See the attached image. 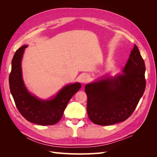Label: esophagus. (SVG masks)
<instances>
[{
	"label": "esophagus",
	"instance_id": "34e87169",
	"mask_svg": "<svg viewBox=\"0 0 157 157\" xmlns=\"http://www.w3.org/2000/svg\"><path fill=\"white\" fill-rule=\"evenodd\" d=\"M89 79H90L89 76L87 75H84L80 77V81H81V82L82 83H86L88 81Z\"/></svg>",
	"mask_w": 157,
	"mask_h": 157
}]
</instances>
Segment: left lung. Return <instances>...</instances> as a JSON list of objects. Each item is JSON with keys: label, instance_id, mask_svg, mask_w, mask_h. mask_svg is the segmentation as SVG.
Segmentation results:
<instances>
[{"label": "left lung", "instance_id": "obj_1", "mask_svg": "<svg viewBox=\"0 0 157 157\" xmlns=\"http://www.w3.org/2000/svg\"><path fill=\"white\" fill-rule=\"evenodd\" d=\"M145 72L144 60L134 45L122 75L86 84L85 92L90 121L109 126L129 118L144 93Z\"/></svg>", "mask_w": 157, "mask_h": 157}]
</instances>
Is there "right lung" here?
Listing matches in <instances>:
<instances>
[{
  "label": "right lung",
  "mask_w": 157,
  "mask_h": 157,
  "mask_svg": "<svg viewBox=\"0 0 157 157\" xmlns=\"http://www.w3.org/2000/svg\"><path fill=\"white\" fill-rule=\"evenodd\" d=\"M24 45L16 50L12 60V70L9 76V84L16 106L21 115L29 122L42 126L54 125L63 116L68 102L81 88L80 83L68 85L61 89L50 100H40L28 92L21 75V61Z\"/></svg>",
  "instance_id": "1"
}]
</instances>
